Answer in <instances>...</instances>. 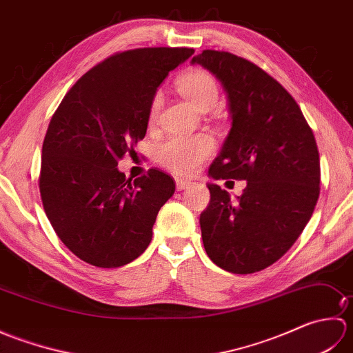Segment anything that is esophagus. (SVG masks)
<instances>
[{"label": "esophagus", "mask_w": 353, "mask_h": 353, "mask_svg": "<svg viewBox=\"0 0 353 353\" xmlns=\"http://www.w3.org/2000/svg\"><path fill=\"white\" fill-rule=\"evenodd\" d=\"M192 186L191 181H186V179H176V188L177 191H183V190H188Z\"/></svg>", "instance_id": "esophagus-1"}]
</instances>
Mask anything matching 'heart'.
I'll return each mask as SVG.
<instances>
[{"instance_id": "heart-1", "label": "heart", "mask_w": 353, "mask_h": 353, "mask_svg": "<svg viewBox=\"0 0 353 353\" xmlns=\"http://www.w3.org/2000/svg\"><path fill=\"white\" fill-rule=\"evenodd\" d=\"M177 89L194 108L211 109L219 99V88L211 74L201 70L185 72L177 81ZM162 106L161 94H154L148 104V124L153 125ZM214 150V141L206 134L196 137H170L156 148V159L165 168L179 174H191Z\"/></svg>"}]
</instances>
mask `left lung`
<instances>
[{
	"mask_svg": "<svg viewBox=\"0 0 353 353\" xmlns=\"http://www.w3.org/2000/svg\"><path fill=\"white\" fill-rule=\"evenodd\" d=\"M191 63L221 81L232 118L209 176L247 181L236 200L208 183L211 200L200 214L205 250L226 272H261L290 250L317 205L316 138L296 100L258 65L215 50L194 56Z\"/></svg>",
	"mask_w": 353,
	"mask_h": 353,
	"instance_id": "1",
	"label": "left lung"
}]
</instances>
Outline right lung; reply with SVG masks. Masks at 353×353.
Instances as JSON below:
<instances>
[{"label": "right lung", "mask_w": 353, "mask_h": 353, "mask_svg": "<svg viewBox=\"0 0 353 353\" xmlns=\"http://www.w3.org/2000/svg\"><path fill=\"white\" fill-rule=\"evenodd\" d=\"M192 48H137L104 59L74 85L42 145L39 191L52 229L88 264L115 268L148 247L174 181L152 168L132 181L118 161L145 137L148 104Z\"/></svg>", "instance_id": "right-lung-1"}]
</instances>
